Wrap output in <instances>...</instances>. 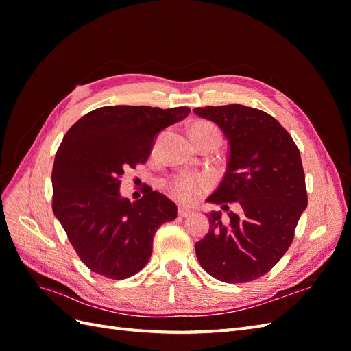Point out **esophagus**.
Returning <instances> with one entry per match:
<instances>
[{
  "instance_id": "obj_1",
  "label": "esophagus",
  "mask_w": 351,
  "mask_h": 351,
  "mask_svg": "<svg viewBox=\"0 0 351 351\" xmlns=\"http://www.w3.org/2000/svg\"><path fill=\"white\" fill-rule=\"evenodd\" d=\"M190 214H192V209H189V208H186V206H178V217L186 218V217H189Z\"/></svg>"
}]
</instances>
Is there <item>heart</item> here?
<instances>
[{
  "label": "heart",
  "instance_id": "b5f03b06",
  "mask_svg": "<svg viewBox=\"0 0 351 351\" xmlns=\"http://www.w3.org/2000/svg\"><path fill=\"white\" fill-rule=\"evenodd\" d=\"M204 136H215L219 139V132L217 127L212 123H196L192 127V137L196 142L199 137ZM209 186V178L206 176H200V174H180L171 178L169 182V192L171 195L182 200V202H196L202 195H204L205 190Z\"/></svg>",
  "mask_w": 351,
  "mask_h": 351
}]
</instances>
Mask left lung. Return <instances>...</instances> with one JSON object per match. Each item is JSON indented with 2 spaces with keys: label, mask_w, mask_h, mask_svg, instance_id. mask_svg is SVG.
<instances>
[{
  "label": "left lung",
  "mask_w": 351,
  "mask_h": 351,
  "mask_svg": "<svg viewBox=\"0 0 351 351\" xmlns=\"http://www.w3.org/2000/svg\"><path fill=\"white\" fill-rule=\"evenodd\" d=\"M214 121L228 141L226 174L206 200L237 202L240 214H209V232L196 243V256L212 277L228 284L253 281L271 271L290 247L307 206L299 147L290 133L261 110L240 104L195 108Z\"/></svg>",
  "instance_id": "1"
}]
</instances>
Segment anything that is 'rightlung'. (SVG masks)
<instances>
[{"instance_id":"obj_1","label":"right lung","mask_w":351,"mask_h":351,"mask_svg":"<svg viewBox=\"0 0 351 351\" xmlns=\"http://www.w3.org/2000/svg\"><path fill=\"white\" fill-rule=\"evenodd\" d=\"M190 108L110 105L83 115L62 139L52 167V210L86 267L111 280L139 272L156 230L177 218L174 202L146 187L141 200L120 196L124 169L145 164L156 134Z\"/></svg>"}]
</instances>
